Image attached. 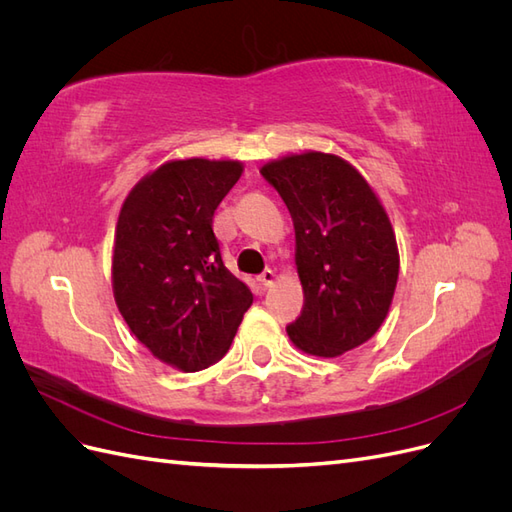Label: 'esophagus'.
Listing matches in <instances>:
<instances>
[{"mask_svg": "<svg viewBox=\"0 0 512 512\" xmlns=\"http://www.w3.org/2000/svg\"><path fill=\"white\" fill-rule=\"evenodd\" d=\"M273 282H275V273H273L271 269H265V271H262V273L258 275V284H260L262 288H269Z\"/></svg>", "mask_w": 512, "mask_h": 512, "instance_id": "34e87169", "label": "esophagus"}]
</instances>
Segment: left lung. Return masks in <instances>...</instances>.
I'll use <instances>...</instances> for the list:
<instances>
[{
    "mask_svg": "<svg viewBox=\"0 0 512 512\" xmlns=\"http://www.w3.org/2000/svg\"><path fill=\"white\" fill-rule=\"evenodd\" d=\"M260 175L282 196L297 237L305 303L286 327L290 342L324 359L361 346L389 314L399 275L395 232L378 196L333 153L273 160Z\"/></svg>",
    "mask_w": 512,
    "mask_h": 512,
    "instance_id": "1",
    "label": "left lung"
}]
</instances>
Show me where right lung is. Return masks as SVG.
Here are the masks:
<instances>
[{"label": "right lung", "instance_id": "right-lung-1", "mask_svg": "<svg viewBox=\"0 0 512 512\" xmlns=\"http://www.w3.org/2000/svg\"><path fill=\"white\" fill-rule=\"evenodd\" d=\"M241 173L235 160L166 162L134 185L119 213L115 303L138 342L181 371L220 361L254 301L213 235V213Z\"/></svg>", "mask_w": 512, "mask_h": 512}]
</instances>
